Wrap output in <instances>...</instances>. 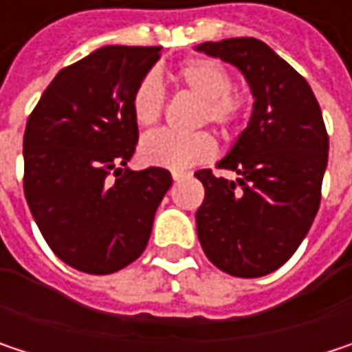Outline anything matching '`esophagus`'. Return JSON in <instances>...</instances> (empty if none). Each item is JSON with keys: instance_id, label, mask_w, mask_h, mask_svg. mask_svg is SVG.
<instances>
[{"instance_id": "obj_1", "label": "esophagus", "mask_w": 352, "mask_h": 352, "mask_svg": "<svg viewBox=\"0 0 352 352\" xmlns=\"http://www.w3.org/2000/svg\"><path fill=\"white\" fill-rule=\"evenodd\" d=\"M185 177H189V173H185V171H173V181H181Z\"/></svg>"}]
</instances>
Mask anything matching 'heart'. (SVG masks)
<instances>
[{
  "mask_svg": "<svg viewBox=\"0 0 352 352\" xmlns=\"http://www.w3.org/2000/svg\"><path fill=\"white\" fill-rule=\"evenodd\" d=\"M173 81L199 98L195 124L210 122L224 134L241 126L245 118L246 98L230 87L232 77L228 69L218 60L208 56H191L173 71ZM163 107L165 96L159 79L155 75H146L138 81L130 98L132 120L140 128H153L161 120ZM138 153L146 165L183 171L210 161L216 155V140L210 132L204 130L191 134L159 130L142 138Z\"/></svg>",
  "mask_w": 352,
  "mask_h": 352,
  "instance_id": "b5f03b06",
  "label": "heart"
}]
</instances>
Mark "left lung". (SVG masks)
I'll use <instances>...</instances> for the list:
<instances>
[{
	"instance_id": "1",
	"label": "left lung",
	"mask_w": 352,
	"mask_h": 352,
	"mask_svg": "<svg viewBox=\"0 0 352 352\" xmlns=\"http://www.w3.org/2000/svg\"><path fill=\"white\" fill-rule=\"evenodd\" d=\"M195 50L234 65L252 91L248 126L218 163L239 179L197 171L195 212L206 256L234 277L279 269L306 239L328 163V134L308 81L256 38L204 42Z\"/></svg>"
}]
</instances>
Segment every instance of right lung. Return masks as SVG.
Masks as SVG:
<instances>
[{"label":"right lung","mask_w":352,"mask_h":352,"mask_svg":"<svg viewBox=\"0 0 352 352\" xmlns=\"http://www.w3.org/2000/svg\"><path fill=\"white\" fill-rule=\"evenodd\" d=\"M161 46H104L65 67L24 132V195L44 241L77 271L136 261L171 187L167 169H128L138 142L130 98Z\"/></svg>","instance_id":"1"}]
</instances>
